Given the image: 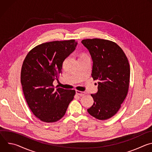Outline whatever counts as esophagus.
<instances>
[{
	"label": "esophagus",
	"instance_id": "esophagus-1",
	"mask_svg": "<svg viewBox=\"0 0 152 152\" xmlns=\"http://www.w3.org/2000/svg\"><path fill=\"white\" fill-rule=\"evenodd\" d=\"M76 93L77 95H79V96H80V97L84 96V95L86 94L85 92H82V91H78V90H76Z\"/></svg>",
	"mask_w": 152,
	"mask_h": 152
}]
</instances>
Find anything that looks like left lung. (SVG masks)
I'll use <instances>...</instances> for the list:
<instances>
[{"instance_id":"obj_1","label":"left lung","mask_w":152,"mask_h":152,"mask_svg":"<svg viewBox=\"0 0 152 152\" xmlns=\"http://www.w3.org/2000/svg\"><path fill=\"white\" fill-rule=\"evenodd\" d=\"M93 60L91 76L99 80L98 91L91 94L94 103L88 113L99 120H106L119 110L129 90L130 66L115 42L99 38L83 39Z\"/></svg>"}]
</instances>
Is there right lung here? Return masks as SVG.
Listing matches in <instances>:
<instances>
[{
	"label": "right lung",
	"mask_w": 152,
	"mask_h": 152,
	"mask_svg": "<svg viewBox=\"0 0 152 152\" xmlns=\"http://www.w3.org/2000/svg\"><path fill=\"white\" fill-rule=\"evenodd\" d=\"M77 45L75 39L42 43L26 55L21 71V83L26 102L40 120H60L73 100L75 91L53 85L62 73L63 62Z\"/></svg>",
	"instance_id": "add662e5"
}]
</instances>
